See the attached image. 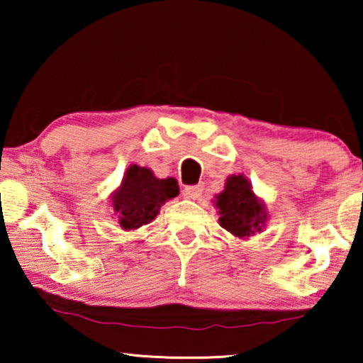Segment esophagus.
<instances>
[{"instance_id": "34e87169", "label": "esophagus", "mask_w": 363, "mask_h": 363, "mask_svg": "<svg viewBox=\"0 0 363 363\" xmlns=\"http://www.w3.org/2000/svg\"><path fill=\"white\" fill-rule=\"evenodd\" d=\"M201 193H203V185L185 186V195H186V198H191V200H196V198H200Z\"/></svg>"}]
</instances>
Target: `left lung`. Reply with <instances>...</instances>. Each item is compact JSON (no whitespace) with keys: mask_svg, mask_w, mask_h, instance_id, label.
Segmentation results:
<instances>
[{"mask_svg":"<svg viewBox=\"0 0 363 363\" xmlns=\"http://www.w3.org/2000/svg\"><path fill=\"white\" fill-rule=\"evenodd\" d=\"M220 225L241 240L261 231L267 221L264 203L255 195L251 183L242 175L228 177L225 190L215 196Z\"/></svg>","mask_w":363,"mask_h":363,"instance_id":"left-lung-1","label":"left lung"}]
</instances>
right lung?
<instances>
[{
	"instance_id": "add662e5",
	"label": "right lung",
	"mask_w": 363,
	"mask_h": 363,
	"mask_svg": "<svg viewBox=\"0 0 363 363\" xmlns=\"http://www.w3.org/2000/svg\"><path fill=\"white\" fill-rule=\"evenodd\" d=\"M175 178H157L150 168L130 165L113 191L112 206L123 230H137L148 225L167 200L178 196Z\"/></svg>"
}]
</instances>
